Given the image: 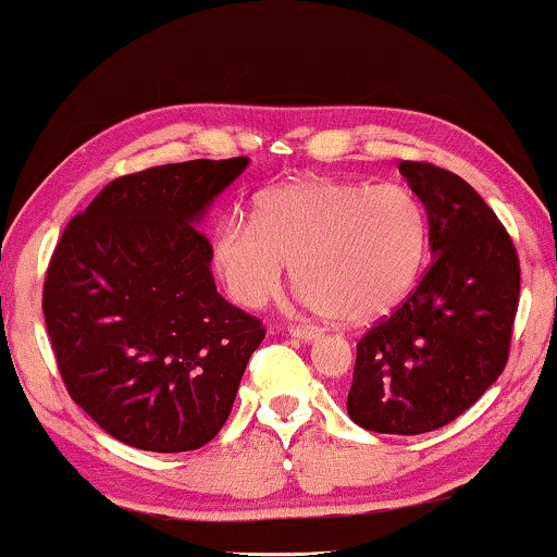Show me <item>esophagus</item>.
<instances>
[{
    "mask_svg": "<svg viewBox=\"0 0 557 557\" xmlns=\"http://www.w3.org/2000/svg\"><path fill=\"white\" fill-rule=\"evenodd\" d=\"M288 333H290V337H298V339H304V343H310V339H315L320 335V330L304 327V325H290Z\"/></svg>",
    "mask_w": 557,
    "mask_h": 557,
    "instance_id": "1",
    "label": "esophagus"
}]
</instances>
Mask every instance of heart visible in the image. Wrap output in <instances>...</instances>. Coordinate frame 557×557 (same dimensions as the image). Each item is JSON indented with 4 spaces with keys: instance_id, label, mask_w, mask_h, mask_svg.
<instances>
[{
    "instance_id": "b5f03b06",
    "label": "heart",
    "mask_w": 557,
    "mask_h": 557,
    "mask_svg": "<svg viewBox=\"0 0 557 557\" xmlns=\"http://www.w3.org/2000/svg\"><path fill=\"white\" fill-rule=\"evenodd\" d=\"M425 247V210L404 185L298 178L263 190L253 220L224 218L212 237V261L244 308L276 296L290 263L300 298L320 315L367 323L401 304Z\"/></svg>"
}]
</instances>
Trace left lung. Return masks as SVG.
Instances as JSON below:
<instances>
[{
    "instance_id": "8db88e82",
    "label": "left lung",
    "mask_w": 557,
    "mask_h": 557,
    "mask_svg": "<svg viewBox=\"0 0 557 557\" xmlns=\"http://www.w3.org/2000/svg\"><path fill=\"white\" fill-rule=\"evenodd\" d=\"M428 212L433 261L406 304L357 343L347 413L388 435L453 423L504 372L519 310V253L460 175L398 165Z\"/></svg>"
}]
</instances>
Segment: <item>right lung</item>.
I'll use <instances>...</instances> for the list:
<instances>
[{
    "label": "right lung",
    "instance_id": "add662e5",
    "mask_svg": "<svg viewBox=\"0 0 557 557\" xmlns=\"http://www.w3.org/2000/svg\"><path fill=\"white\" fill-rule=\"evenodd\" d=\"M247 156L165 163L107 183L55 244L44 318L73 401L116 441L198 450L230 418L261 320L218 294L195 227Z\"/></svg>",
    "mask_w": 557,
    "mask_h": 557
}]
</instances>
